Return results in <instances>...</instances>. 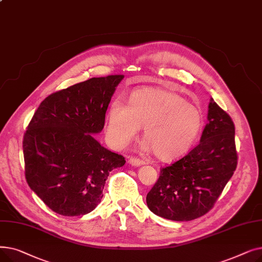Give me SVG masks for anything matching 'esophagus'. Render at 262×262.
<instances>
[{"instance_id": "1", "label": "esophagus", "mask_w": 262, "mask_h": 262, "mask_svg": "<svg viewBox=\"0 0 262 262\" xmlns=\"http://www.w3.org/2000/svg\"><path fill=\"white\" fill-rule=\"evenodd\" d=\"M128 162H129V164H132V166H135V167H138V166H141V164L145 163L144 160H141V159L136 158V157H130Z\"/></svg>"}]
</instances>
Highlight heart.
<instances>
[{"label":"heart","mask_w":262,"mask_h":262,"mask_svg":"<svg viewBox=\"0 0 262 262\" xmlns=\"http://www.w3.org/2000/svg\"><path fill=\"white\" fill-rule=\"evenodd\" d=\"M200 110L177 93L159 88L134 91L128 105L115 100L107 110L106 133L118 147L128 145L143 127V148L171 161L185 155L201 132Z\"/></svg>","instance_id":"obj_1"}]
</instances>
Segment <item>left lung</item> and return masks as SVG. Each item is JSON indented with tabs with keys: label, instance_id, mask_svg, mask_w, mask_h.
Instances as JSON below:
<instances>
[{
	"label": "left lung",
	"instance_id": "8db88e82",
	"mask_svg": "<svg viewBox=\"0 0 262 262\" xmlns=\"http://www.w3.org/2000/svg\"><path fill=\"white\" fill-rule=\"evenodd\" d=\"M201 141L182 159L162 168L146 195L148 209L172 221H191L207 213L235 172V125L212 99Z\"/></svg>",
	"mask_w": 262,
	"mask_h": 262
}]
</instances>
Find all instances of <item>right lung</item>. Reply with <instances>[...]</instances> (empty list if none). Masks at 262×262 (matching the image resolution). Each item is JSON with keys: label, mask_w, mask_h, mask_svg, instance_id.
<instances>
[{"label": "right lung", "mask_w": 262, "mask_h": 262, "mask_svg": "<svg viewBox=\"0 0 262 262\" xmlns=\"http://www.w3.org/2000/svg\"><path fill=\"white\" fill-rule=\"evenodd\" d=\"M123 78L93 77L52 93L27 126L26 182L54 212L66 216L91 212L101 203L109 172L125 163L92 135L104 128L107 107Z\"/></svg>", "instance_id": "add662e5"}]
</instances>
